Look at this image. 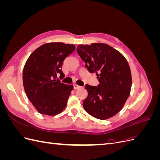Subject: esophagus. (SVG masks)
<instances>
[{"instance_id": "esophagus-1", "label": "esophagus", "mask_w": 160, "mask_h": 160, "mask_svg": "<svg viewBox=\"0 0 160 160\" xmlns=\"http://www.w3.org/2000/svg\"><path fill=\"white\" fill-rule=\"evenodd\" d=\"M79 88H80V86L77 85V84H73V89H79Z\"/></svg>"}]
</instances>
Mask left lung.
Masks as SVG:
<instances>
[{
  "label": "left lung",
  "instance_id": "1",
  "mask_svg": "<svg viewBox=\"0 0 160 160\" xmlns=\"http://www.w3.org/2000/svg\"><path fill=\"white\" fill-rule=\"evenodd\" d=\"M77 51L88 71L95 72L99 84H87L88 95L83 101L85 110L93 117L106 119L122 109L132 88V74L123 55L104 43L79 45Z\"/></svg>",
  "mask_w": 160,
  "mask_h": 160
}]
</instances>
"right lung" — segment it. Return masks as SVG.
Instances as JSON below:
<instances>
[{
	"mask_svg": "<svg viewBox=\"0 0 160 160\" xmlns=\"http://www.w3.org/2000/svg\"><path fill=\"white\" fill-rule=\"evenodd\" d=\"M75 49L74 45L49 42L28 57L23 69V86L28 99L41 114L55 115L63 111L73 86L61 83L62 62Z\"/></svg>",
	"mask_w": 160,
	"mask_h": 160,
	"instance_id": "obj_1",
	"label": "right lung"
}]
</instances>
